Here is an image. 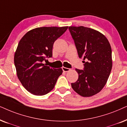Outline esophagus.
Segmentation results:
<instances>
[{"instance_id": "34e87169", "label": "esophagus", "mask_w": 127, "mask_h": 127, "mask_svg": "<svg viewBox=\"0 0 127 127\" xmlns=\"http://www.w3.org/2000/svg\"><path fill=\"white\" fill-rule=\"evenodd\" d=\"M62 69L64 72H69L70 70V69L67 68V67H62Z\"/></svg>"}]
</instances>
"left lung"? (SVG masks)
<instances>
[{"instance_id": "1", "label": "left lung", "mask_w": 127, "mask_h": 127, "mask_svg": "<svg viewBox=\"0 0 127 127\" xmlns=\"http://www.w3.org/2000/svg\"><path fill=\"white\" fill-rule=\"evenodd\" d=\"M69 30L79 57L83 58L85 63L84 70L75 69L79 78L71 83L72 88L81 96H92L103 89L110 76L113 66L111 45L105 35L94 29L70 26Z\"/></svg>"}]
</instances>
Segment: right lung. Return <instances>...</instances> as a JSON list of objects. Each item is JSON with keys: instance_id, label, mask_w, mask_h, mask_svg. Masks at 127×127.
I'll return each mask as SVG.
<instances>
[{"instance_id": "right-lung-1", "label": "right lung", "mask_w": 127, "mask_h": 127, "mask_svg": "<svg viewBox=\"0 0 127 127\" xmlns=\"http://www.w3.org/2000/svg\"><path fill=\"white\" fill-rule=\"evenodd\" d=\"M68 27H38L21 38L14 54L18 78L24 88L35 96H43L53 89L62 68H51L42 63L52 56L55 40Z\"/></svg>"}]
</instances>
